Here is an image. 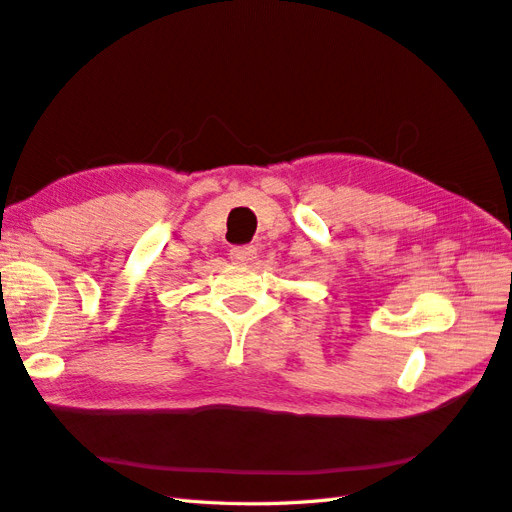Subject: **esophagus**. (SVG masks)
Segmentation results:
<instances>
[{
	"label": "esophagus",
	"instance_id": "1",
	"mask_svg": "<svg viewBox=\"0 0 512 512\" xmlns=\"http://www.w3.org/2000/svg\"><path fill=\"white\" fill-rule=\"evenodd\" d=\"M231 259L235 261V264L240 266H248L253 264V261L257 259V248L253 244H244V246H233L229 251Z\"/></svg>",
	"mask_w": 512,
	"mask_h": 512
}]
</instances>
